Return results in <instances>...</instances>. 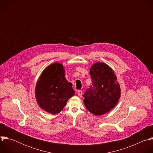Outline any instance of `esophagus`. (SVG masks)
Wrapping results in <instances>:
<instances>
[{
  "instance_id": "1",
  "label": "esophagus",
  "mask_w": 153,
  "mask_h": 153,
  "mask_svg": "<svg viewBox=\"0 0 153 153\" xmlns=\"http://www.w3.org/2000/svg\"><path fill=\"white\" fill-rule=\"evenodd\" d=\"M77 95L79 96H81L82 95V90H78L77 91Z\"/></svg>"
}]
</instances>
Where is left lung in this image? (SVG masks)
Instances as JSON below:
<instances>
[{
  "label": "left lung",
  "mask_w": 153,
  "mask_h": 153,
  "mask_svg": "<svg viewBox=\"0 0 153 153\" xmlns=\"http://www.w3.org/2000/svg\"><path fill=\"white\" fill-rule=\"evenodd\" d=\"M92 85L83 97L89 112L101 116L114 108L120 97V86L113 69L104 62H96L90 69Z\"/></svg>",
  "instance_id": "obj_1"
}]
</instances>
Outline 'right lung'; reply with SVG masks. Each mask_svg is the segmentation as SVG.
<instances>
[{"label":"right lung","instance_id":"add662e5","mask_svg":"<svg viewBox=\"0 0 153 153\" xmlns=\"http://www.w3.org/2000/svg\"><path fill=\"white\" fill-rule=\"evenodd\" d=\"M65 67L53 63L42 71L35 88L37 104L43 110L51 114L60 113L68 100L74 96L73 85L65 78Z\"/></svg>","mask_w":153,"mask_h":153}]
</instances>
